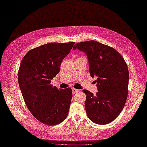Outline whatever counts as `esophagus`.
I'll use <instances>...</instances> for the list:
<instances>
[{"label": "esophagus", "mask_w": 147, "mask_h": 147, "mask_svg": "<svg viewBox=\"0 0 147 147\" xmlns=\"http://www.w3.org/2000/svg\"><path fill=\"white\" fill-rule=\"evenodd\" d=\"M72 91H73V94H76V93H77V92H78L79 91H80V90H77V89H76V88H72Z\"/></svg>", "instance_id": "34e87169"}]
</instances>
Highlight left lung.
<instances>
[{
  "mask_svg": "<svg viewBox=\"0 0 147 147\" xmlns=\"http://www.w3.org/2000/svg\"><path fill=\"white\" fill-rule=\"evenodd\" d=\"M78 49L87 56L92 77H97L96 94L87 90L85 109L88 118L97 124H107L122 111L128 96L129 73L123 56L114 49L94 40L80 42Z\"/></svg>",
  "mask_w": 147,
  "mask_h": 147,
  "instance_id": "8db88e82",
  "label": "left lung"
}]
</instances>
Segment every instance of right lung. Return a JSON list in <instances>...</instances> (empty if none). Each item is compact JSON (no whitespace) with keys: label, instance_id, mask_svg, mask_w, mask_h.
Returning <instances> with one entry per match:
<instances>
[{"label":"right lung","instance_id":"1","mask_svg":"<svg viewBox=\"0 0 147 147\" xmlns=\"http://www.w3.org/2000/svg\"><path fill=\"white\" fill-rule=\"evenodd\" d=\"M74 44H45L29 51L22 60L18 82L23 99L32 114L46 125L59 124L68 115L71 88L59 90L50 83Z\"/></svg>","mask_w":147,"mask_h":147}]
</instances>
